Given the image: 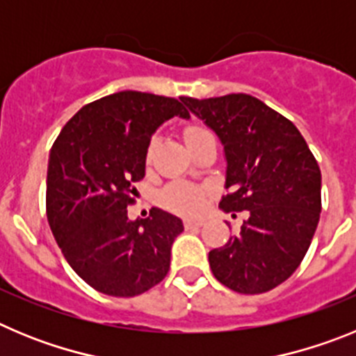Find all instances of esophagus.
Wrapping results in <instances>:
<instances>
[{
	"instance_id": "1",
	"label": "esophagus",
	"mask_w": 356,
	"mask_h": 356,
	"mask_svg": "<svg viewBox=\"0 0 356 356\" xmlns=\"http://www.w3.org/2000/svg\"><path fill=\"white\" fill-rule=\"evenodd\" d=\"M205 225V221H201V219H185V228H201V226Z\"/></svg>"
}]
</instances>
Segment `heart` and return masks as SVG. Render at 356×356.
<instances>
[{"mask_svg":"<svg viewBox=\"0 0 356 356\" xmlns=\"http://www.w3.org/2000/svg\"><path fill=\"white\" fill-rule=\"evenodd\" d=\"M205 134L200 128H188L185 134V140H191L197 135ZM160 201L165 209L172 212L185 213V216H196L205 207V191L200 185L187 184V181H176L168 185L160 194Z\"/></svg>","mask_w":356,"mask_h":356,"instance_id":"obj_1","label":"heart"}]
</instances>
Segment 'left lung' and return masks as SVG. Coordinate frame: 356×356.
<instances>
[{"instance_id":"left-lung-1","label":"left lung","mask_w":356,"mask_h":356,"mask_svg":"<svg viewBox=\"0 0 356 356\" xmlns=\"http://www.w3.org/2000/svg\"><path fill=\"white\" fill-rule=\"evenodd\" d=\"M181 102L222 144L228 194L219 209L250 212L241 234L210 251V269L241 294L271 291L298 269L316 234L319 165L300 130L250 94Z\"/></svg>"}]
</instances>
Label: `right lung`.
Masks as SVG:
<instances>
[{
    "instance_id": "right-lung-1",
    "label": "right lung",
    "mask_w": 356,
    "mask_h": 356,
    "mask_svg": "<svg viewBox=\"0 0 356 356\" xmlns=\"http://www.w3.org/2000/svg\"><path fill=\"white\" fill-rule=\"evenodd\" d=\"M176 115L191 119L172 97L110 94L78 110L49 151V228L74 273L103 294L131 298L168 275L181 219L151 209L131 221L127 207L146 175L151 137Z\"/></svg>"
}]
</instances>
